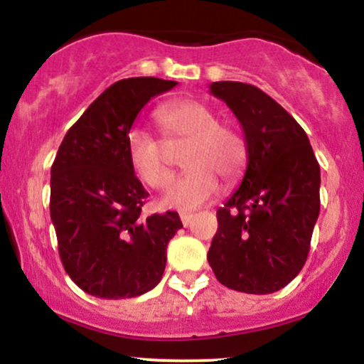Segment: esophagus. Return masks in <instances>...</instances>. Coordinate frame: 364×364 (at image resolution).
Wrapping results in <instances>:
<instances>
[{
    "label": "esophagus",
    "mask_w": 364,
    "mask_h": 364,
    "mask_svg": "<svg viewBox=\"0 0 364 364\" xmlns=\"http://www.w3.org/2000/svg\"><path fill=\"white\" fill-rule=\"evenodd\" d=\"M181 217V223H183V225H188V224H191V220H193V214H181L179 215Z\"/></svg>",
    "instance_id": "1"
}]
</instances>
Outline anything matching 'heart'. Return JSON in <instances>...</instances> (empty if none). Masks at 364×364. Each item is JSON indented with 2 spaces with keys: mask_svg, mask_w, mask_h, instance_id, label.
<instances>
[{
  "mask_svg": "<svg viewBox=\"0 0 364 364\" xmlns=\"http://www.w3.org/2000/svg\"><path fill=\"white\" fill-rule=\"evenodd\" d=\"M156 123L162 140L141 128H132L127 136V154L133 173L145 185L162 190L173 178V161L169 149L181 150V164L186 171L166 193L169 208L191 210L210 202L219 191V176L224 181L241 176L248 149L241 133L217 121V114L207 104L174 101L159 107Z\"/></svg>",
  "mask_w": 364,
  "mask_h": 364,
  "instance_id": "obj_1",
  "label": "heart"
}]
</instances>
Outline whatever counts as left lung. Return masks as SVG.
Segmentation results:
<instances>
[{"label": "left lung", "mask_w": 364, "mask_h": 364, "mask_svg": "<svg viewBox=\"0 0 364 364\" xmlns=\"http://www.w3.org/2000/svg\"><path fill=\"white\" fill-rule=\"evenodd\" d=\"M245 132L243 181L217 210L207 260L217 281L248 294L282 289L301 272L320 214V166L304 129L270 95L243 82H214Z\"/></svg>", "instance_id": "1"}]
</instances>
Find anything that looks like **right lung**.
Returning a JSON list of instances; mask_svg holds the SVG:
<instances>
[{
    "mask_svg": "<svg viewBox=\"0 0 364 364\" xmlns=\"http://www.w3.org/2000/svg\"><path fill=\"white\" fill-rule=\"evenodd\" d=\"M178 82L112 83L66 132L51 168V220L66 274L95 298L144 294L161 282L178 212L141 215L149 193L129 166L127 136L141 107Z\"/></svg>",
    "mask_w": 364,
    "mask_h": 364,
    "instance_id": "1",
    "label": "right lung"
}]
</instances>
